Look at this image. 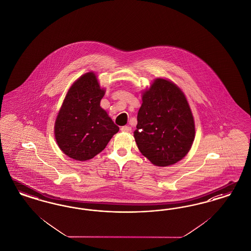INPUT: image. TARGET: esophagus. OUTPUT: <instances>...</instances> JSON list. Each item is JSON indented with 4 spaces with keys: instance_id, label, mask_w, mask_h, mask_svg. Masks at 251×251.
I'll use <instances>...</instances> for the list:
<instances>
[{
    "instance_id": "34e87169",
    "label": "esophagus",
    "mask_w": 251,
    "mask_h": 251,
    "mask_svg": "<svg viewBox=\"0 0 251 251\" xmlns=\"http://www.w3.org/2000/svg\"><path fill=\"white\" fill-rule=\"evenodd\" d=\"M121 130L122 131H125V132H130V130H131V128H130V126H122Z\"/></svg>"
}]
</instances>
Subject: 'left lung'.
I'll return each instance as SVG.
<instances>
[{"mask_svg":"<svg viewBox=\"0 0 251 251\" xmlns=\"http://www.w3.org/2000/svg\"><path fill=\"white\" fill-rule=\"evenodd\" d=\"M142 100L133 132L139 150L158 167L177 163L195 139V121L185 95L171 80L158 78Z\"/></svg>","mask_w":251,"mask_h":251,"instance_id":"left-lung-1","label":"left lung"}]
</instances>
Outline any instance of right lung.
<instances>
[{"label":"right lung","mask_w":251,"mask_h":251,"mask_svg":"<svg viewBox=\"0 0 251 251\" xmlns=\"http://www.w3.org/2000/svg\"><path fill=\"white\" fill-rule=\"evenodd\" d=\"M104 95L94 72L85 73L70 87L54 123L56 143L69 157L93 158L120 130L100 106Z\"/></svg>","instance_id":"1"}]
</instances>
